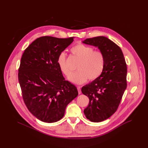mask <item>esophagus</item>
Listing matches in <instances>:
<instances>
[{"label":"esophagus","instance_id":"1","mask_svg":"<svg viewBox=\"0 0 148 148\" xmlns=\"http://www.w3.org/2000/svg\"><path fill=\"white\" fill-rule=\"evenodd\" d=\"M77 90H78V92L79 94H81V87H77Z\"/></svg>","mask_w":148,"mask_h":148}]
</instances>
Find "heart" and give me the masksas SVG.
<instances>
[{
	"label": "heart",
	"mask_w": 148,
	"mask_h": 148,
	"mask_svg": "<svg viewBox=\"0 0 148 148\" xmlns=\"http://www.w3.org/2000/svg\"><path fill=\"white\" fill-rule=\"evenodd\" d=\"M71 51L80 60L77 68L78 71L73 73L71 76V72L67 65L65 53H61L57 58L60 70L68 78H70V81L77 84H81L88 79L94 80L101 74L105 64V57L102 51H94L92 47L82 43L73 47Z\"/></svg>",
	"instance_id": "1"
}]
</instances>
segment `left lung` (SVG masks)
<instances>
[{
    "label": "left lung",
    "mask_w": 148,
    "mask_h": 148,
    "mask_svg": "<svg viewBox=\"0 0 148 148\" xmlns=\"http://www.w3.org/2000/svg\"><path fill=\"white\" fill-rule=\"evenodd\" d=\"M83 43L98 47L105 57L101 74L81 89L90 99L84 115L91 122H99L117 110L127 86V67L121 48L107 37L89 38Z\"/></svg>",
    "instance_id": "1"
}]
</instances>
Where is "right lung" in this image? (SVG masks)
I'll use <instances>...</instances> for the list:
<instances>
[{"label": "right lung", "mask_w": 148, "mask_h": 148, "mask_svg": "<svg viewBox=\"0 0 148 148\" xmlns=\"http://www.w3.org/2000/svg\"><path fill=\"white\" fill-rule=\"evenodd\" d=\"M74 38L40 37L26 49L21 58L18 79L24 102L43 122L60 120L67 105L78 94L75 86L64 79L57 63L59 54Z\"/></svg>", "instance_id": "right-lung-1"}]
</instances>
